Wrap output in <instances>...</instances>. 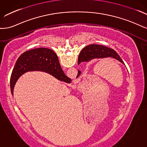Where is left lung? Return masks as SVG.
Listing matches in <instances>:
<instances>
[{"label": "left lung", "mask_w": 147, "mask_h": 147, "mask_svg": "<svg viewBox=\"0 0 147 147\" xmlns=\"http://www.w3.org/2000/svg\"><path fill=\"white\" fill-rule=\"evenodd\" d=\"M112 57L120 61L125 65L123 61L116 52L109 48L98 45H90L87 46L81 51L79 56L78 65L82 61H88L94 59H102ZM81 72L78 69V74L76 78H78Z\"/></svg>", "instance_id": "obj_1"}]
</instances>
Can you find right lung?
<instances>
[{
  "label": "right lung",
  "mask_w": 147,
  "mask_h": 147,
  "mask_svg": "<svg viewBox=\"0 0 147 147\" xmlns=\"http://www.w3.org/2000/svg\"><path fill=\"white\" fill-rule=\"evenodd\" d=\"M41 71L54 76L57 79L68 82V78L61 69L57 55L48 48H36L22 53L18 59L10 79L11 92L18 78L27 71Z\"/></svg>",
  "instance_id": "obj_1"
}]
</instances>
